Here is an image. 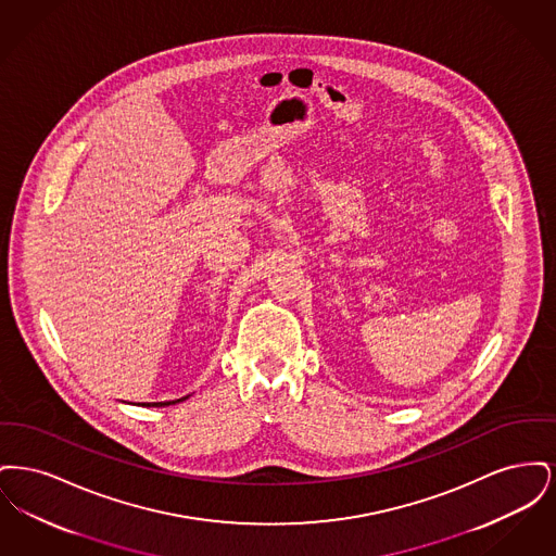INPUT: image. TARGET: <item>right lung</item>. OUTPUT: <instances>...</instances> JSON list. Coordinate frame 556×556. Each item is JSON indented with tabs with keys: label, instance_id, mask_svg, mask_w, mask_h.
I'll use <instances>...</instances> for the list:
<instances>
[{
	"label": "right lung",
	"instance_id": "obj_1",
	"mask_svg": "<svg viewBox=\"0 0 556 556\" xmlns=\"http://www.w3.org/2000/svg\"><path fill=\"white\" fill-rule=\"evenodd\" d=\"M189 396L177 397V400H168V402H143L141 406H170V404H177V402H184Z\"/></svg>",
	"mask_w": 556,
	"mask_h": 556
}]
</instances>
